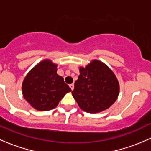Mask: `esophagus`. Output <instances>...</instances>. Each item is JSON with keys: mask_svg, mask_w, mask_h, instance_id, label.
<instances>
[{"mask_svg": "<svg viewBox=\"0 0 151 151\" xmlns=\"http://www.w3.org/2000/svg\"><path fill=\"white\" fill-rule=\"evenodd\" d=\"M69 87H70L71 89H72V90H73V89H74V84H69Z\"/></svg>", "mask_w": 151, "mask_h": 151, "instance_id": "1", "label": "esophagus"}]
</instances>
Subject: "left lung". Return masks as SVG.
Instances as JSON below:
<instances>
[{
  "label": "left lung",
  "instance_id": "8db88e82",
  "mask_svg": "<svg viewBox=\"0 0 151 151\" xmlns=\"http://www.w3.org/2000/svg\"><path fill=\"white\" fill-rule=\"evenodd\" d=\"M79 69L80 74L72 92L79 107L89 113L108 109L117 100L120 92V84L114 72L97 59Z\"/></svg>",
  "mask_w": 151,
  "mask_h": 151
}]
</instances>
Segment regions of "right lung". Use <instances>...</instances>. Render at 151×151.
<instances>
[{
    "label": "right lung",
    "instance_id": "1",
    "mask_svg": "<svg viewBox=\"0 0 151 151\" xmlns=\"http://www.w3.org/2000/svg\"><path fill=\"white\" fill-rule=\"evenodd\" d=\"M57 72V64L44 59L26 74L22 83L23 96L36 110L55 108L64 95L72 91Z\"/></svg>",
    "mask_w": 151,
    "mask_h": 151
}]
</instances>
